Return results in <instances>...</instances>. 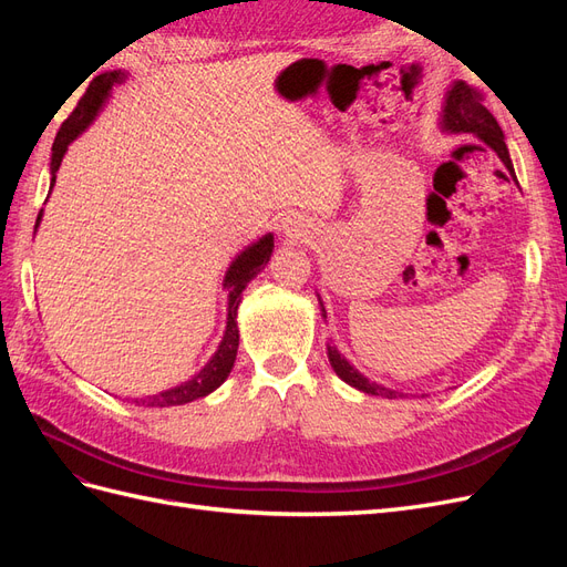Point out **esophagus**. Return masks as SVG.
I'll return each instance as SVG.
<instances>
[{"label": "esophagus", "mask_w": 567, "mask_h": 567, "mask_svg": "<svg viewBox=\"0 0 567 567\" xmlns=\"http://www.w3.org/2000/svg\"><path fill=\"white\" fill-rule=\"evenodd\" d=\"M281 227L286 231V236H290V238H305L307 234H310V221L300 215H288Z\"/></svg>", "instance_id": "esophagus-1"}]
</instances>
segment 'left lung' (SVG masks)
Masks as SVG:
<instances>
[{"mask_svg":"<svg viewBox=\"0 0 567 567\" xmlns=\"http://www.w3.org/2000/svg\"><path fill=\"white\" fill-rule=\"evenodd\" d=\"M440 130L447 134H473L477 136L480 142H485L496 156L502 158V163L506 165L508 175L516 179V169H513L508 148L504 142V132L496 123L494 115L483 106V96H480L477 90H473L471 84L456 80L452 87L447 90V96H444V106H442V115H440ZM319 307H321V317L326 319V310L323 302L319 298ZM329 350V362L333 367V371L338 373L340 381H346L348 385L362 390L367 394H381V398L394 400V398H404V392L390 390L385 385H379L369 381L364 373H359L346 357H342L333 346H326Z\"/></svg>","mask_w":567,"mask_h":567,"instance_id":"left-lung-1","label":"left lung"}]
</instances>
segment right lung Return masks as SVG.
<instances>
[{"label": "right lung", "instance_id": "1", "mask_svg": "<svg viewBox=\"0 0 567 567\" xmlns=\"http://www.w3.org/2000/svg\"><path fill=\"white\" fill-rule=\"evenodd\" d=\"M123 80H125L123 71H106V73L96 75L90 82L87 92H84V96L78 101L75 111L68 115V120L61 125L56 140H54V146H51V165H49L51 184H49V192L56 184V173H59L68 146H71L78 140V136L94 123V117L106 104L113 84L123 82ZM40 219H42V213L38 215V225H40ZM38 225H35V229H38ZM271 250H274V234H265L260 241H255L244 252H238L234 257V262L229 265L225 284H221L229 293L227 296V300H229L227 302V329H225V336H221L217 352L210 357V362L205 364L192 381H186L177 388L163 390L158 394H151V398L140 400L142 404H146V406L186 404V402L205 398V394H210L213 390H217L221 383L227 381V375L234 369V359H236V350H238L236 315H238V305H241V293L246 290V286L257 277V274L265 269V265L269 262V257H271Z\"/></svg>", "mask_w": 567, "mask_h": 567}]
</instances>
